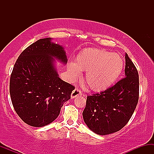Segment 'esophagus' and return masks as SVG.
<instances>
[{
  "label": "esophagus",
  "instance_id": "1",
  "mask_svg": "<svg viewBox=\"0 0 154 154\" xmlns=\"http://www.w3.org/2000/svg\"><path fill=\"white\" fill-rule=\"evenodd\" d=\"M82 95V93H81V91H79V90L77 89V88H75V90H74L73 91H72V94H71V98H75V97L78 96V95Z\"/></svg>",
  "mask_w": 154,
  "mask_h": 154
}]
</instances>
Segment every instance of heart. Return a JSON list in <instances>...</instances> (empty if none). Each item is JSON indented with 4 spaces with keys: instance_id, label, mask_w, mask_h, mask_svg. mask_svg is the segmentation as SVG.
<instances>
[{
    "instance_id": "obj_1",
    "label": "heart",
    "mask_w": 154,
    "mask_h": 154,
    "mask_svg": "<svg viewBox=\"0 0 154 154\" xmlns=\"http://www.w3.org/2000/svg\"><path fill=\"white\" fill-rule=\"evenodd\" d=\"M124 60L119 54L104 49L88 48L77 55L75 62H69L67 71L70 79L78 78L81 71H86L85 81L93 91L111 87L121 75Z\"/></svg>"
}]
</instances>
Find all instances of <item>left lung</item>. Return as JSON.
<instances>
[{
    "instance_id": "obj_1",
    "label": "left lung",
    "mask_w": 154,
    "mask_h": 154,
    "mask_svg": "<svg viewBox=\"0 0 154 154\" xmlns=\"http://www.w3.org/2000/svg\"><path fill=\"white\" fill-rule=\"evenodd\" d=\"M125 77L106 91L88 95L82 112L90 130L100 135L123 128L135 111L139 98L137 69L125 54Z\"/></svg>"
}]
</instances>
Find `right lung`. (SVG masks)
Returning <instances> with one entry per match:
<instances>
[{
    "instance_id": "1",
    "label": "right lung",
    "mask_w": 154,
    "mask_h": 154,
    "mask_svg": "<svg viewBox=\"0 0 154 154\" xmlns=\"http://www.w3.org/2000/svg\"><path fill=\"white\" fill-rule=\"evenodd\" d=\"M56 60L66 64V51L46 38L26 48L14 66L10 79L12 104L30 126L41 128L54 122L75 90L59 77Z\"/></svg>"
}]
</instances>
